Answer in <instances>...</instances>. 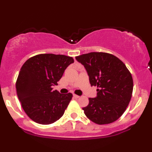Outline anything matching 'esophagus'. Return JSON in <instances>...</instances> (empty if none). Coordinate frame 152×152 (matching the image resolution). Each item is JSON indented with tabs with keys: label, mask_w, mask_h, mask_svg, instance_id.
Segmentation results:
<instances>
[{
	"label": "esophagus",
	"mask_w": 152,
	"mask_h": 152,
	"mask_svg": "<svg viewBox=\"0 0 152 152\" xmlns=\"http://www.w3.org/2000/svg\"><path fill=\"white\" fill-rule=\"evenodd\" d=\"M74 97L75 98H80V96H77V95H74Z\"/></svg>",
	"instance_id": "34e87169"
}]
</instances>
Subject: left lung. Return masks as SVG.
<instances>
[{
  "label": "left lung",
  "mask_w": 152,
  "mask_h": 152,
  "mask_svg": "<svg viewBox=\"0 0 152 152\" xmlns=\"http://www.w3.org/2000/svg\"><path fill=\"white\" fill-rule=\"evenodd\" d=\"M89 76L91 86H97V96L89 98L83 110L98 125L116 121L125 113L132 98L133 79L125 64L105 52H91L76 56Z\"/></svg>",
  "instance_id": "left-lung-1"
}]
</instances>
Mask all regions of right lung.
<instances>
[{
    "mask_svg": "<svg viewBox=\"0 0 152 152\" xmlns=\"http://www.w3.org/2000/svg\"><path fill=\"white\" fill-rule=\"evenodd\" d=\"M71 56L41 54L27 59L21 67L16 91L27 116L37 123L49 125L60 119L73 95L61 94L52 86L57 85L65 69L74 63Z\"/></svg>",
    "mask_w": 152,
    "mask_h": 152,
    "instance_id": "add662e5",
    "label": "right lung"
}]
</instances>
